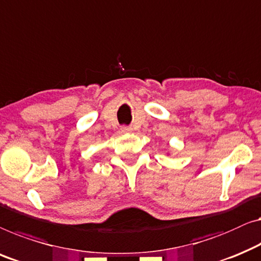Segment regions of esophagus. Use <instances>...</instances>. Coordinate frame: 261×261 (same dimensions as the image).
<instances>
[{"label": "esophagus", "mask_w": 261, "mask_h": 261, "mask_svg": "<svg viewBox=\"0 0 261 261\" xmlns=\"http://www.w3.org/2000/svg\"><path fill=\"white\" fill-rule=\"evenodd\" d=\"M132 127H128V126H122L121 127V132L122 133H132Z\"/></svg>", "instance_id": "34e87169"}]
</instances>
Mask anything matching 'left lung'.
I'll return each instance as SVG.
<instances>
[{
    "mask_svg": "<svg viewBox=\"0 0 261 261\" xmlns=\"http://www.w3.org/2000/svg\"><path fill=\"white\" fill-rule=\"evenodd\" d=\"M167 154H168V153H167Z\"/></svg>",
    "mask_w": 261,
    "mask_h": 261,
    "instance_id": "1",
    "label": "left lung"
}]
</instances>
